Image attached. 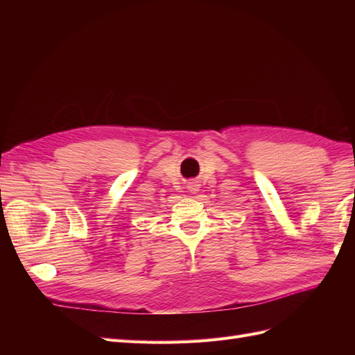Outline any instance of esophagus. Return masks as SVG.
Masks as SVG:
<instances>
[{"instance_id":"obj_1","label":"esophagus","mask_w":355,"mask_h":355,"mask_svg":"<svg viewBox=\"0 0 355 355\" xmlns=\"http://www.w3.org/2000/svg\"><path fill=\"white\" fill-rule=\"evenodd\" d=\"M187 189H189L191 193H197L200 191V184L198 182H195V180H191L189 183H187Z\"/></svg>"}]
</instances>
